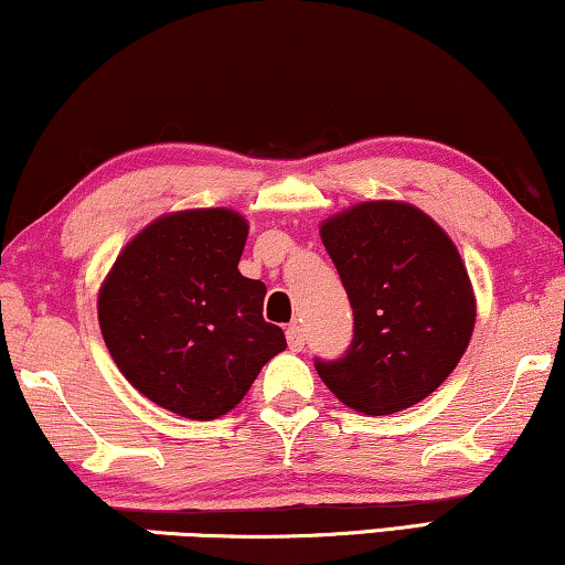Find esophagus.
Masks as SVG:
<instances>
[{
	"mask_svg": "<svg viewBox=\"0 0 565 565\" xmlns=\"http://www.w3.org/2000/svg\"><path fill=\"white\" fill-rule=\"evenodd\" d=\"M285 337H288V347H290L292 352L303 350V344H306V331H303V327H300V323H290L288 331H285Z\"/></svg>",
	"mask_w": 565,
	"mask_h": 565,
	"instance_id": "esophagus-1",
	"label": "esophagus"
}]
</instances>
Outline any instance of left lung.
<instances>
[{"instance_id":"obj_1","label":"left lung","mask_w":565,"mask_h":565,"mask_svg":"<svg viewBox=\"0 0 565 565\" xmlns=\"http://www.w3.org/2000/svg\"><path fill=\"white\" fill-rule=\"evenodd\" d=\"M354 316L352 344L313 365L354 412L383 416L419 404L458 365L476 298L450 236L419 207L354 205L321 226Z\"/></svg>"}]
</instances>
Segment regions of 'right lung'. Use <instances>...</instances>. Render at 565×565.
<instances>
[{"mask_svg": "<svg viewBox=\"0 0 565 565\" xmlns=\"http://www.w3.org/2000/svg\"><path fill=\"white\" fill-rule=\"evenodd\" d=\"M249 226L226 207L146 226L99 290L115 365L153 404L188 419L228 414L288 342L262 316L265 282L238 273Z\"/></svg>", "mask_w": 565, "mask_h": 565, "instance_id": "add662e5", "label": "right lung"}]
</instances>
